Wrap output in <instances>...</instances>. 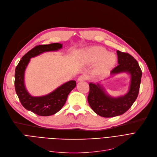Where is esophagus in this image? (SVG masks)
<instances>
[{
	"instance_id": "obj_1",
	"label": "esophagus",
	"mask_w": 157,
	"mask_h": 157,
	"mask_svg": "<svg viewBox=\"0 0 157 157\" xmlns=\"http://www.w3.org/2000/svg\"><path fill=\"white\" fill-rule=\"evenodd\" d=\"M88 79V76L86 75H81L78 78V81H86Z\"/></svg>"
}]
</instances>
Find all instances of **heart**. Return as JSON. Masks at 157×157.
I'll return each instance as SVG.
<instances>
[{"mask_svg":"<svg viewBox=\"0 0 157 157\" xmlns=\"http://www.w3.org/2000/svg\"><path fill=\"white\" fill-rule=\"evenodd\" d=\"M83 56L88 63H97L95 71L98 74L108 72L117 62L116 55L100 46H94L86 49Z\"/></svg>","mask_w":157,"mask_h":157,"instance_id":"b5f03b06","label":"heart"}]
</instances>
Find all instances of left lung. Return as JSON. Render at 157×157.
I'll return each mask as SVG.
<instances>
[{
  "mask_svg": "<svg viewBox=\"0 0 157 157\" xmlns=\"http://www.w3.org/2000/svg\"><path fill=\"white\" fill-rule=\"evenodd\" d=\"M118 65L111 71V75L127 72L130 75L128 92L118 97L107 94L99 83H90L88 101L93 111L101 117L111 118L123 114L132 105L137 97L142 76L138 62L127 53L117 50Z\"/></svg>",
  "mask_w": 157,
  "mask_h": 157,
  "instance_id": "obj_1",
  "label": "left lung"
}]
</instances>
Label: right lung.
<instances>
[{"instance_id":"obj_1","label":"right lung","mask_w":157,"mask_h":157,"mask_svg":"<svg viewBox=\"0 0 157 157\" xmlns=\"http://www.w3.org/2000/svg\"><path fill=\"white\" fill-rule=\"evenodd\" d=\"M62 48V44L60 43L36 46L21 58L16 67L14 76L16 93L24 108L39 116H51L59 112L67 101L69 93L76 87V81H69L46 95L33 97L29 94L25 86V71L31 58L44 52L58 51Z\"/></svg>"}]
</instances>
